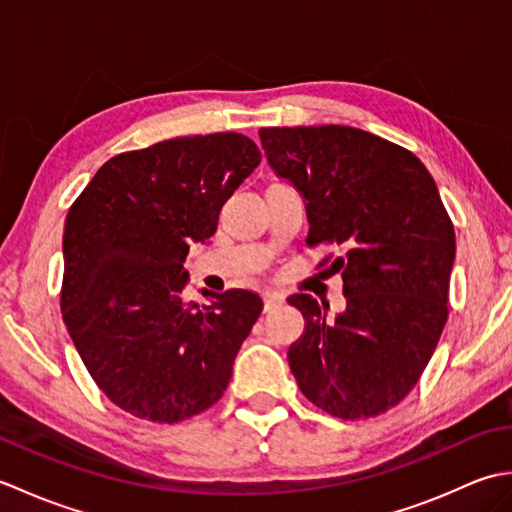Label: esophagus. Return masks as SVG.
Returning <instances> with one entry per match:
<instances>
[{
  "mask_svg": "<svg viewBox=\"0 0 512 512\" xmlns=\"http://www.w3.org/2000/svg\"><path fill=\"white\" fill-rule=\"evenodd\" d=\"M281 303H284V297H281L279 292H264V310L266 312L279 308Z\"/></svg>",
  "mask_w": 512,
  "mask_h": 512,
  "instance_id": "1",
  "label": "esophagus"
}]
</instances>
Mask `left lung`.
I'll list each match as a JSON object with an SVG mask.
<instances>
[{"instance_id":"obj_1","label":"left lung","mask_w":512,"mask_h":512,"mask_svg":"<svg viewBox=\"0 0 512 512\" xmlns=\"http://www.w3.org/2000/svg\"><path fill=\"white\" fill-rule=\"evenodd\" d=\"M268 165L308 213V246L336 242L347 306L288 301L306 319L288 363L314 405L341 420L385 413L418 383L449 310L455 233L427 167L347 125L259 129Z\"/></svg>"}]
</instances>
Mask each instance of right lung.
Masks as SVG:
<instances>
[{"mask_svg": "<svg viewBox=\"0 0 512 512\" xmlns=\"http://www.w3.org/2000/svg\"><path fill=\"white\" fill-rule=\"evenodd\" d=\"M262 162L242 134L162 140L114 156L70 206L61 312L94 383L151 422L209 409L264 303L250 290L184 297V259Z\"/></svg>", "mask_w": 512, "mask_h": 512, "instance_id": "add662e5", "label": "right lung"}]
</instances>
